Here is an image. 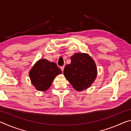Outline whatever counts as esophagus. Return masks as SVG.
<instances>
[{
    "instance_id": "obj_1",
    "label": "esophagus",
    "mask_w": 131,
    "mask_h": 131,
    "mask_svg": "<svg viewBox=\"0 0 131 131\" xmlns=\"http://www.w3.org/2000/svg\"><path fill=\"white\" fill-rule=\"evenodd\" d=\"M64 68H65V66H61V70H62V72H63V69H64Z\"/></svg>"
}]
</instances>
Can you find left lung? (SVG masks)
<instances>
[{
  "mask_svg": "<svg viewBox=\"0 0 131 131\" xmlns=\"http://www.w3.org/2000/svg\"><path fill=\"white\" fill-rule=\"evenodd\" d=\"M64 68L63 74L73 87L83 91L90 87L96 77V67L89 55L76 53Z\"/></svg>",
  "mask_w": 131,
  "mask_h": 131,
  "instance_id": "left-lung-1",
  "label": "left lung"
}]
</instances>
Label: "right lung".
Here are the masks:
<instances>
[{
    "label": "right lung",
    "instance_id": "add662e5",
    "mask_svg": "<svg viewBox=\"0 0 131 131\" xmlns=\"http://www.w3.org/2000/svg\"><path fill=\"white\" fill-rule=\"evenodd\" d=\"M62 73L57 64L42 59L37 61L29 72L30 79L36 89L46 91L50 87L55 77Z\"/></svg>",
    "mask_w": 131,
    "mask_h": 131
}]
</instances>
